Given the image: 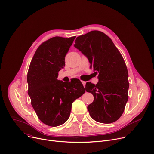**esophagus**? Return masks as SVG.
I'll use <instances>...</instances> for the list:
<instances>
[{
	"label": "esophagus",
	"instance_id": "34e87169",
	"mask_svg": "<svg viewBox=\"0 0 154 154\" xmlns=\"http://www.w3.org/2000/svg\"><path fill=\"white\" fill-rule=\"evenodd\" d=\"M81 82H82V85H83L84 87H85V86H86V81H81Z\"/></svg>",
	"mask_w": 154,
	"mask_h": 154
}]
</instances>
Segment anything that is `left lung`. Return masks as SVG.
Masks as SVG:
<instances>
[{"mask_svg": "<svg viewBox=\"0 0 154 154\" xmlns=\"http://www.w3.org/2000/svg\"><path fill=\"white\" fill-rule=\"evenodd\" d=\"M75 47L85 54L99 73L96 85L88 82L86 91L94 101L88 106L92 119L112 123L122 115L128 100V72L124 59L112 39L99 31L78 36Z\"/></svg>", "mask_w": 154, "mask_h": 154, "instance_id": "1", "label": "left lung"}]
</instances>
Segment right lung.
Masks as SVG:
<instances>
[{"mask_svg":"<svg viewBox=\"0 0 154 154\" xmlns=\"http://www.w3.org/2000/svg\"><path fill=\"white\" fill-rule=\"evenodd\" d=\"M75 38L56 36L42 42L29 65L27 81L31 103L39 119L49 126L65 123L72 103L86 91L79 79L65 83L57 79Z\"/></svg>","mask_w":154,"mask_h":154,"instance_id":"obj_1","label":"right lung"}]
</instances>
